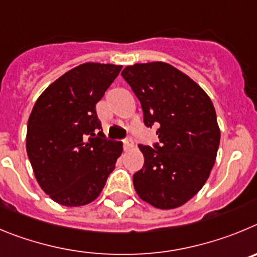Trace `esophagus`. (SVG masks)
<instances>
[{
	"mask_svg": "<svg viewBox=\"0 0 257 257\" xmlns=\"http://www.w3.org/2000/svg\"><path fill=\"white\" fill-rule=\"evenodd\" d=\"M123 146H124V150H131V149H133V146H134L133 140H132L131 137L125 138V140L123 141Z\"/></svg>",
	"mask_w": 257,
	"mask_h": 257,
	"instance_id": "obj_1",
	"label": "esophagus"
}]
</instances>
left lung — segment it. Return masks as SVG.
<instances>
[{
  "mask_svg": "<svg viewBox=\"0 0 257 257\" xmlns=\"http://www.w3.org/2000/svg\"><path fill=\"white\" fill-rule=\"evenodd\" d=\"M121 77L159 142L140 145L145 164L133 175L138 196L157 209H174L202 188L215 164L220 131L214 105L186 74L165 62L126 66Z\"/></svg>",
  "mask_w": 257,
  "mask_h": 257,
  "instance_id": "8db88e82",
  "label": "left lung"
}]
</instances>
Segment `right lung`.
<instances>
[{
	"label": "right lung",
	"instance_id": "add662e5",
	"mask_svg": "<svg viewBox=\"0 0 257 257\" xmlns=\"http://www.w3.org/2000/svg\"><path fill=\"white\" fill-rule=\"evenodd\" d=\"M121 66L87 62L43 92L28 120L27 152L37 180L55 202L82 206L98 197L121 155L101 132L96 103Z\"/></svg>",
	"mask_w": 257,
	"mask_h": 257
}]
</instances>
